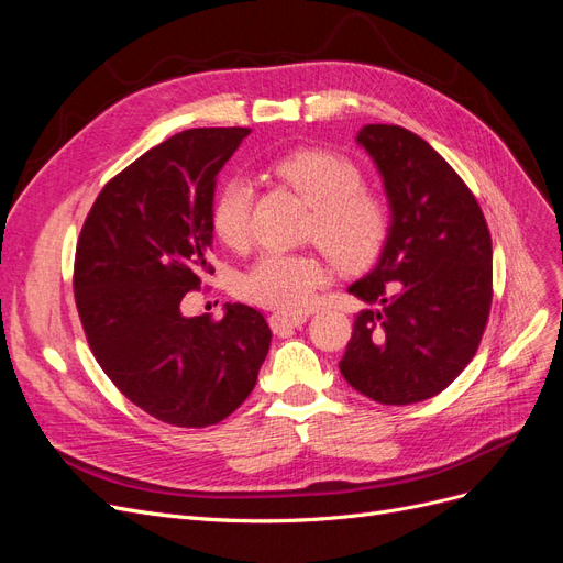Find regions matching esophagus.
Instances as JSON below:
<instances>
[{
    "instance_id": "1",
    "label": "esophagus",
    "mask_w": 563,
    "mask_h": 563,
    "mask_svg": "<svg viewBox=\"0 0 563 563\" xmlns=\"http://www.w3.org/2000/svg\"><path fill=\"white\" fill-rule=\"evenodd\" d=\"M303 322H306V316H287V313H274V316L268 318L271 330H274L276 334H285V332H289V330L301 328Z\"/></svg>"
}]
</instances>
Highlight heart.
Here are the masks:
<instances>
[{
  "mask_svg": "<svg viewBox=\"0 0 563 563\" xmlns=\"http://www.w3.org/2000/svg\"><path fill=\"white\" fill-rule=\"evenodd\" d=\"M271 170L313 208L308 235L336 266L355 271L378 255L388 235V208L376 194L362 189L355 163L332 152L301 150L278 158ZM250 210L247 179H227L210 212L217 239L229 247H243L250 239ZM328 280L330 268L313 252H264L239 278V295L274 311L299 313Z\"/></svg>",
  "mask_w": 563,
  "mask_h": 563,
  "instance_id": "1",
  "label": "heart"
}]
</instances>
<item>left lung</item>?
Segmentation results:
<instances>
[{"mask_svg":"<svg viewBox=\"0 0 563 563\" xmlns=\"http://www.w3.org/2000/svg\"><path fill=\"white\" fill-rule=\"evenodd\" d=\"M384 185L388 235L349 292L357 311L339 369L380 405L442 393L473 360L492 308V235L463 179L426 140L367 123L355 135Z\"/></svg>","mask_w":563,"mask_h":563,"instance_id":"left-lung-1","label":"left lung"}]
</instances>
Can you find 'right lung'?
I'll return each mask as SVG.
<instances>
[{"label": "right lung", "mask_w": 563, "mask_h": 563, "mask_svg": "<svg viewBox=\"0 0 563 563\" xmlns=\"http://www.w3.org/2000/svg\"><path fill=\"white\" fill-rule=\"evenodd\" d=\"M250 129H194L142 154L107 185L77 243L75 297L102 372L154 419L206 428L257 384L271 330L245 303L222 320L185 316L212 274L217 173Z\"/></svg>", "instance_id": "right-lung-1"}]
</instances>
